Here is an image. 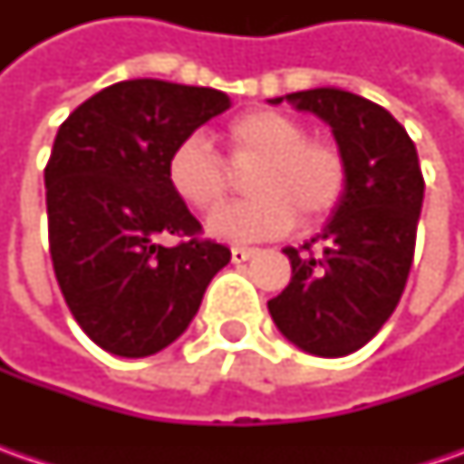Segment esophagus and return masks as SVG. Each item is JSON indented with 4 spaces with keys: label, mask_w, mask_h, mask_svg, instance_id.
<instances>
[{
    "label": "esophagus",
    "mask_w": 464,
    "mask_h": 464,
    "mask_svg": "<svg viewBox=\"0 0 464 464\" xmlns=\"http://www.w3.org/2000/svg\"><path fill=\"white\" fill-rule=\"evenodd\" d=\"M258 250L256 247H232V263H245L256 256Z\"/></svg>",
    "instance_id": "obj_1"
}]
</instances>
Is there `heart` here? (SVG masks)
<instances>
[{
    "mask_svg": "<svg viewBox=\"0 0 464 464\" xmlns=\"http://www.w3.org/2000/svg\"><path fill=\"white\" fill-rule=\"evenodd\" d=\"M224 141L232 168L250 169L253 198L219 208L208 232L227 242H260L281 237L295 227L320 224L343 201L348 162L325 139H310L296 118L278 111H253L235 118ZM172 193L196 211L222 204L232 186V169L204 136L180 139L168 157Z\"/></svg>",
    "mask_w": 464,
    "mask_h": 464,
    "instance_id": "b5f03b06",
    "label": "heart"
}]
</instances>
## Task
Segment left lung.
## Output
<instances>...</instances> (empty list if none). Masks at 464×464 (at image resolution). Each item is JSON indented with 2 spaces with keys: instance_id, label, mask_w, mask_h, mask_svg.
Wrapping results in <instances>:
<instances>
[{
  "instance_id": "1",
  "label": "left lung",
  "mask_w": 464,
  "mask_h": 464,
  "mask_svg": "<svg viewBox=\"0 0 464 464\" xmlns=\"http://www.w3.org/2000/svg\"><path fill=\"white\" fill-rule=\"evenodd\" d=\"M286 100L333 129L348 162V188L320 235L299 250L284 247L292 281L268 302V312L295 346L335 359L369 343L401 302L416 250L423 175L416 144L382 105L335 87ZM312 244L324 253L314 254Z\"/></svg>"
}]
</instances>
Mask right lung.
Returning <instances> with one entry per match:
<instances>
[{
    "mask_svg": "<svg viewBox=\"0 0 464 464\" xmlns=\"http://www.w3.org/2000/svg\"><path fill=\"white\" fill-rule=\"evenodd\" d=\"M227 108L211 87L126 80L59 126L44 172L53 274L108 353L141 359L169 346L229 263V247L198 237L201 224L168 183L172 147ZM168 234L184 242H156Z\"/></svg>",
    "mask_w": 464,
    "mask_h": 464,
    "instance_id": "1",
    "label": "right lung"
}]
</instances>
